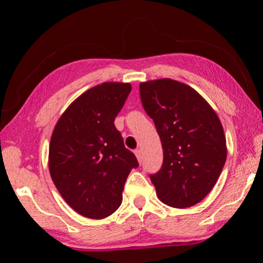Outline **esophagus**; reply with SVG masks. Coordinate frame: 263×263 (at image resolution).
I'll use <instances>...</instances> for the list:
<instances>
[{
	"label": "esophagus",
	"mask_w": 263,
	"mask_h": 263,
	"mask_svg": "<svg viewBox=\"0 0 263 263\" xmlns=\"http://www.w3.org/2000/svg\"><path fill=\"white\" fill-rule=\"evenodd\" d=\"M135 154H136V157L138 159V162L141 163L142 162V153H141V151L140 149L135 151Z\"/></svg>",
	"instance_id": "obj_1"
}]
</instances>
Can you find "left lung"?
Here are the masks:
<instances>
[{
    "label": "left lung",
    "instance_id": "8db88e82",
    "mask_svg": "<svg viewBox=\"0 0 263 263\" xmlns=\"http://www.w3.org/2000/svg\"><path fill=\"white\" fill-rule=\"evenodd\" d=\"M139 89L163 149L162 167L151 175L158 198L172 208L193 206L212 190L226 161L220 119L194 88L176 80H151Z\"/></svg>",
    "mask_w": 263,
    "mask_h": 263
}]
</instances>
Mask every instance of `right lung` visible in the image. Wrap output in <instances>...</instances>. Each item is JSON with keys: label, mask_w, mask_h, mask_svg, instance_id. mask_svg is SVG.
<instances>
[{"label": "right lung", "mask_w": 263, "mask_h": 263, "mask_svg": "<svg viewBox=\"0 0 263 263\" xmlns=\"http://www.w3.org/2000/svg\"><path fill=\"white\" fill-rule=\"evenodd\" d=\"M131 84L104 82L69 104L52 132L48 169L66 203L80 215L103 219L121 206L137 159L124 146L115 118Z\"/></svg>", "instance_id": "1"}]
</instances>
